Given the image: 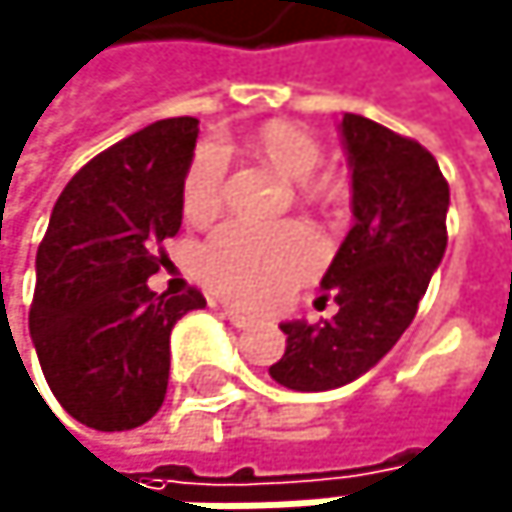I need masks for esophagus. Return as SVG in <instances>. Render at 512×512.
I'll use <instances>...</instances> for the list:
<instances>
[{
  "mask_svg": "<svg viewBox=\"0 0 512 512\" xmlns=\"http://www.w3.org/2000/svg\"><path fill=\"white\" fill-rule=\"evenodd\" d=\"M221 315H224L233 327H251V318H245V315L236 312V309H221Z\"/></svg>",
  "mask_w": 512,
  "mask_h": 512,
  "instance_id": "esophagus-1",
  "label": "esophagus"
}]
</instances>
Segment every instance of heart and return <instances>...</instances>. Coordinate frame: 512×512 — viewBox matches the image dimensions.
I'll return each mask as SVG.
<instances>
[{"label": "heart", "instance_id": "heart-1", "mask_svg": "<svg viewBox=\"0 0 512 512\" xmlns=\"http://www.w3.org/2000/svg\"><path fill=\"white\" fill-rule=\"evenodd\" d=\"M248 148L267 160L279 175L297 181L306 200L337 197L334 181L315 178L321 166V148L303 127L291 121H267L251 133ZM224 169V148L206 145L197 151L185 175V191H181L188 218L206 221L221 209ZM318 264L321 242L300 224H227L200 251V279L230 303L264 309L282 303L318 270Z\"/></svg>", "mask_w": 512, "mask_h": 512}]
</instances>
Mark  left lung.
I'll return each mask as SVG.
<instances>
[{"instance_id": "1", "label": "left lung", "mask_w": 512, "mask_h": 512, "mask_svg": "<svg viewBox=\"0 0 512 512\" xmlns=\"http://www.w3.org/2000/svg\"><path fill=\"white\" fill-rule=\"evenodd\" d=\"M352 172V230L321 276L337 315L282 321L285 355L270 376L291 391H331L373 370L416 318L446 254L449 185L437 160L382 124L343 115Z\"/></svg>"}]
</instances>
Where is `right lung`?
Listing matches in <instances>:
<instances>
[{"label": "right lung", "mask_w": 512, "mask_h": 512, "mask_svg": "<svg viewBox=\"0 0 512 512\" xmlns=\"http://www.w3.org/2000/svg\"><path fill=\"white\" fill-rule=\"evenodd\" d=\"M200 121H157L93 157L63 188L35 254L29 334L63 410L96 431L145 425L169 382V334L203 309L200 291L154 294L163 239L181 227V191Z\"/></svg>", "instance_id": "1"}]
</instances>
